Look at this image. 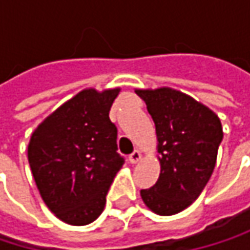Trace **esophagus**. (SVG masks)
<instances>
[{
	"label": "esophagus",
	"mask_w": 250,
	"mask_h": 250,
	"mask_svg": "<svg viewBox=\"0 0 250 250\" xmlns=\"http://www.w3.org/2000/svg\"><path fill=\"white\" fill-rule=\"evenodd\" d=\"M140 158H142L140 152H139V150H134V152L128 156V161H130V164H137V162L140 161Z\"/></svg>",
	"instance_id": "34e87169"
}]
</instances>
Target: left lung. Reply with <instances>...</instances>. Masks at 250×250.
<instances>
[{
  "label": "left lung",
  "mask_w": 250,
  "mask_h": 250,
  "mask_svg": "<svg viewBox=\"0 0 250 250\" xmlns=\"http://www.w3.org/2000/svg\"><path fill=\"white\" fill-rule=\"evenodd\" d=\"M136 94L155 122L161 162L156 184L140 189V197L153 213L172 216L191 206L207 185L223 139L222 123L208 107L174 88Z\"/></svg>",
  "instance_id": "left-lung-1"
}]
</instances>
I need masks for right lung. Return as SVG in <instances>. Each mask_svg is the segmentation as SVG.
Returning <instances> with one entry per match:
<instances>
[{"mask_svg":"<svg viewBox=\"0 0 250 250\" xmlns=\"http://www.w3.org/2000/svg\"><path fill=\"white\" fill-rule=\"evenodd\" d=\"M120 88H86L36 127L27 156L47 208L63 223H92L125 159L108 113Z\"/></svg>","mask_w":250,"mask_h":250,"instance_id":"add662e5","label":"right lung"}]
</instances>
